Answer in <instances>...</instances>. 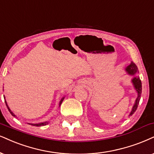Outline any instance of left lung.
I'll use <instances>...</instances> for the list:
<instances>
[{"mask_svg": "<svg viewBox=\"0 0 154 154\" xmlns=\"http://www.w3.org/2000/svg\"><path fill=\"white\" fill-rule=\"evenodd\" d=\"M126 70L127 72L129 75H136L138 72V68L137 66L136 65V64L131 62V64L129 66H127V67L126 68ZM132 82H133L134 87H135L136 90L138 92V97L136 100L135 104L134 105L133 109H132V111L130 114V115H132L134 112H136L137 109L138 107V105H139L140 99H141V90H142V86H141V81L139 77H134V79H132Z\"/></svg>", "mask_w": 154, "mask_h": 154, "instance_id": "1", "label": "left lung"}]
</instances>
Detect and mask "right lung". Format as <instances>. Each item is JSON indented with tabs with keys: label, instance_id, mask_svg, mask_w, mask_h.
Here are the masks:
<instances>
[{
	"label": "right lung",
	"instance_id": "obj_1",
	"mask_svg": "<svg viewBox=\"0 0 154 154\" xmlns=\"http://www.w3.org/2000/svg\"><path fill=\"white\" fill-rule=\"evenodd\" d=\"M63 100H64V97H63V99H62L61 101H60V105L62 104V102H63ZM5 104H6V106H7L8 109V111H9V112H10V113H11V114H12V116H15V114H13V113L12 112H11V110L10 109H9V107H8V104H7L6 102H5ZM48 124V122H43V123H40V124H32V125H33V126H45V125H46V124Z\"/></svg>",
	"mask_w": 154,
	"mask_h": 154
}]
</instances>
